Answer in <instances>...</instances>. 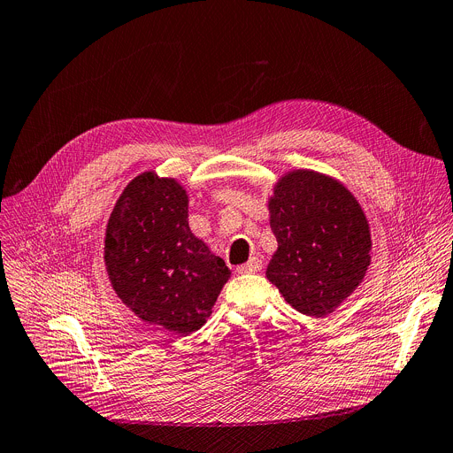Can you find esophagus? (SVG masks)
<instances>
[{
    "label": "esophagus",
    "mask_w": 453,
    "mask_h": 453,
    "mask_svg": "<svg viewBox=\"0 0 453 453\" xmlns=\"http://www.w3.org/2000/svg\"><path fill=\"white\" fill-rule=\"evenodd\" d=\"M260 269H262V260L257 257H251L246 264L236 267L238 273H257V271H260Z\"/></svg>",
    "instance_id": "esophagus-1"
}]
</instances>
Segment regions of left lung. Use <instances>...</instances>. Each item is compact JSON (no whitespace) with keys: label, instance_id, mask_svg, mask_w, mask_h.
I'll use <instances>...</instances> for the list:
<instances>
[{"label":"left lung","instance_id":"8db88e82","mask_svg":"<svg viewBox=\"0 0 453 453\" xmlns=\"http://www.w3.org/2000/svg\"><path fill=\"white\" fill-rule=\"evenodd\" d=\"M279 250L265 277L286 303L308 317H326L363 282L372 236L355 196L315 171L282 176L269 200Z\"/></svg>","mask_w":453,"mask_h":453}]
</instances>
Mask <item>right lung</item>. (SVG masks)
<instances>
[{
  "label": "right lung",
  "mask_w": 453,
  "mask_h": 453,
  "mask_svg": "<svg viewBox=\"0 0 453 453\" xmlns=\"http://www.w3.org/2000/svg\"><path fill=\"white\" fill-rule=\"evenodd\" d=\"M105 265L122 303L178 335L200 329L231 271L188 222V195L173 178L136 176L105 231Z\"/></svg>",
  "instance_id": "right-lung-1"
}]
</instances>
